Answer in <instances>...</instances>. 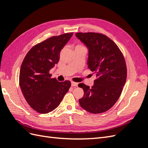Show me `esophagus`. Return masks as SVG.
Wrapping results in <instances>:
<instances>
[{"label": "esophagus", "instance_id": "34e87169", "mask_svg": "<svg viewBox=\"0 0 148 148\" xmlns=\"http://www.w3.org/2000/svg\"><path fill=\"white\" fill-rule=\"evenodd\" d=\"M71 86H77L78 84V83H76V82H71Z\"/></svg>", "mask_w": 148, "mask_h": 148}]
</instances>
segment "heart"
<instances>
[{"label":"heart","instance_id":"b5f03b06","mask_svg":"<svg viewBox=\"0 0 148 148\" xmlns=\"http://www.w3.org/2000/svg\"><path fill=\"white\" fill-rule=\"evenodd\" d=\"M84 47L83 45H82V44H78V45H77L75 46V47Z\"/></svg>","mask_w":148,"mask_h":148}]
</instances>
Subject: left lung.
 I'll return each mask as SVG.
<instances>
[{"mask_svg":"<svg viewBox=\"0 0 148 148\" xmlns=\"http://www.w3.org/2000/svg\"><path fill=\"white\" fill-rule=\"evenodd\" d=\"M75 35L88 47V67L97 77L91 88L84 83L78 84L84 91L79 103L89 112L103 113L118 101L126 82L124 56L117 44L104 34L88 32Z\"/></svg>","mask_w":148,"mask_h":148,"instance_id":"8db88e82","label":"left lung"}]
</instances>
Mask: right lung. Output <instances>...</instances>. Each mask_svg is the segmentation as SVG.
I'll return each instance as SVG.
<instances>
[{"label": "right lung", "instance_id": "obj_1", "mask_svg": "<svg viewBox=\"0 0 148 148\" xmlns=\"http://www.w3.org/2000/svg\"><path fill=\"white\" fill-rule=\"evenodd\" d=\"M73 34L54 36L36 44L22 62L20 86L26 102L39 113L47 114L57 108L71 86L69 80L59 82L51 78L49 71L58 64L61 50Z\"/></svg>", "mask_w": 148, "mask_h": 148}]
</instances>
